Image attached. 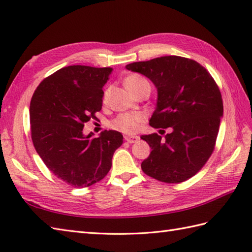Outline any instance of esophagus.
Instances as JSON below:
<instances>
[{
    "label": "esophagus",
    "mask_w": 252,
    "mask_h": 252,
    "mask_svg": "<svg viewBox=\"0 0 252 252\" xmlns=\"http://www.w3.org/2000/svg\"><path fill=\"white\" fill-rule=\"evenodd\" d=\"M138 136H134V135H126V136H125V140L127 142V143H130V144H133V143H135L136 141H138Z\"/></svg>",
    "instance_id": "1"
}]
</instances>
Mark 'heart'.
<instances>
[{"label":"heart","mask_w":252,"mask_h":252,"mask_svg":"<svg viewBox=\"0 0 252 252\" xmlns=\"http://www.w3.org/2000/svg\"><path fill=\"white\" fill-rule=\"evenodd\" d=\"M147 81L143 77L138 76V74H132V76L127 77L125 81L126 88L129 90V92L132 93L137 87H140L141 84L146 83ZM108 96V92H105L104 94V100L107 99ZM144 121V117L141 114H122L118 116L116 119L112 121V126L116 130H119L126 134H133L137 131L140 127L141 123Z\"/></svg>","instance_id":"1"}]
</instances>
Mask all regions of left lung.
Instances as JSON below:
<instances>
[{"mask_svg":"<svg viewBox=\"0 0 252 252\" xmlns=\"http://www.w3.org/2000/svg\"><path fill=\"white\" fill-rule=\"evenodd\" d=\"M148 78L157 89V103L149 125L171 132L142 135L152 147L141 167L165 183L191 178L207 162L223 117L222 96L215 80L200 63L180 56H163L126 65ZM163 131V130H159Z\"/></svg>","mask_w":252,"mask_h":252,"instance_id":"left-lung-1","label":"left lung"}]
</instances>
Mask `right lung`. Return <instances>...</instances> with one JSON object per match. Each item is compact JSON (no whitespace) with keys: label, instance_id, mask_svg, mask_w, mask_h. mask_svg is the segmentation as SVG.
I'll return each instance as SVG.
<instances>
[{"label":"right lung","instance_id":"1","mask_svg":"<svg viewBox=\"0 0 252 252\" xmlns=\"http://www.w3.org/2000/svg\"><path fill=\"white\" fill-rule=\"evenodd\" d=\"M111 68L68 66L44 79L30 103L31 137L36 153L58 179L76 189L103 180L123 136L115 130L84 135V123L103 106Z\"/></svg>","mask_w":252,"mask_h":252}]
</instances>
